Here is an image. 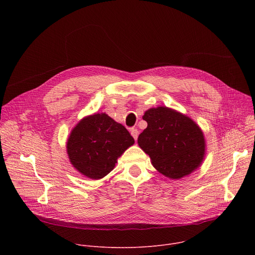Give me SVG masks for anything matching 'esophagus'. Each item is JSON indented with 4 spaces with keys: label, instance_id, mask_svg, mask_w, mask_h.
<instances>
[{
    "label": "esophagus",
    "instance_id": "1",
    "mask_svg": "<svg viewBox=\"0 0 255 255\" xmlns=\"http://www.w3.org/2000/svg\"><path fill=\"white\" fill-rule=\"evenodd\" d=\"M130 132H131V135L133 136V138L135 140H137V137H138V130H137V128H132L130 130Z\"/></svg>",
    "mask_w": 255,
    "mask_h": 255
}]
</instances>
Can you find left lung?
<instances>
[{
	"label": "left lung",
	"mask_w": 255,
	"mask_h": 255,
	"mask_svg": "<svg viewBox=\"0 0 255 255\" xmlns=\"http://www.w3.org/2000/svg\"><path fill=\"white\" fill-rule=\"evenodd\" d=\"M142 118L147 127L139 135L138 145L158 172L179 179L201 166L206 140L193 119L165 106L148 109Z\"/></svg>",
	"instance_id": "8db88e82"
}]
</instances>
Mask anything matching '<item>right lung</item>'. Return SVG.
I'll list each match as a JSON object with an SVG mask.
<instances>
[{"label": "right lung", "instance_id": "add662e5", "mask_svg": "<svg viewBox=\"0 0 255 255\" xmlns=\"http://www.w3.org/2000/svg\"><path fill=\"white\" fill-rule=\"evenodd\" d=\"M128 130L106 113L84 117L66 142L71 165L88 178L101 179L112 171L117 159L134 144Z\"/></svg>", "mask_w": 255, "mask_h": 255}]
</instances>
